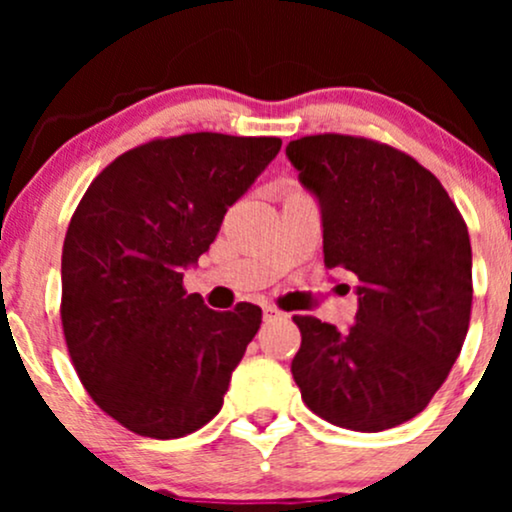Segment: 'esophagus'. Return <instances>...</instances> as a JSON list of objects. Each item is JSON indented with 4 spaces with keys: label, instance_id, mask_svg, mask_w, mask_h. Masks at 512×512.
Wrapping results in <instances>:
<instances>
[{
    "label": "esophagus",
    "instance_id": "1",
    "mask_svg": "<svg viewBox=\"0 0 512 512\" xmlns=\"http://www.w3.org/2000/svg\"><path fill=\"white\" fill-rule=\"evenodd\" d=\"M284 313H281L279 308H274V305H264V322H272V320H281Z\"/></svg>",
    "mask_w": 512,
    "mask_h": 512
}]
</instances>
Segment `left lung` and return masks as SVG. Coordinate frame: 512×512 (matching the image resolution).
Returning a JSON list of instances; mask_svg holds the SVG:
<instances>
[{"mask_svg":"<svg viewBox=\"0 0 512 512\" xmlns=\"http://www.w3.org/2000/svg\"><path fill=\"white\" fill-rule=\"evenodd\" d=\"M286 156L320 199L325 267L361 281L346 332L293 315V380L308 409L334 426L395 428L428 407L467 337V223L436 175L390 144L310 134Z\"/></svg>","mask_w":512,"mask_h":512,"instance_id":"left-lung-1","label":"left lung"}]
</instances>
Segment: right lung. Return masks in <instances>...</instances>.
<instances>
[{
	"label": "right lung",
	"instance_id": "obj_1",
	"mask_svg": "<svg viewBox=\"0 0 512 512\" xmlns=\"http://www.w3.org/2000/svg\"><path fill=\"white\" fill-rule=\"evenodd\" d=\"M279 137H158L93 178L62 248V330L81 385L117 424L182 438L221 411L260 305L216 313L187 296L223 216L279 154Z\"/></svg>",
	"mask_w": 512,
	"mask_h": 512
}]
</instances>
